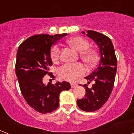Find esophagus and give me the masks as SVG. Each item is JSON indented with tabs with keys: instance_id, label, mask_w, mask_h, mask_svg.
I'll use <instances>...</instances> for the list:
<instances>
[{
	"instance_id": "esophagus-1",
	"label": "esophagus",
	"mask_w": 134,
	"mask_h": 134,
	"mask_svg": "<svg viewBox=\"0 0 134 134\" xmlns=\"http://www.w3.org/2000/svg\"><path fill=\"white\" fill-rule=\"evenodd\" d=\"M71 86L72 88H75V87H76L77 86H78V85H77L76 83H71Z\"/></svg>"
}]
</instances>
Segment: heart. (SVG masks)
I'll list each match as a JSON object with an SVG mask.
<instances>
[{"label":"heart","instance_id":"obj_1","mask_svg":"<svg viewBox=\"0 0 134 134\" xmlns=\"http://www.w3.org/2000/svg\"><path fill=\"white\" fill-rule=\"evenodd\" d=\"M67 43L70 47L77 52H80L82 60L88 65H92L97 59L95 50L89 48V42L80 36L71 37L67 40ZM59 48L58 46H54L51 50V58L54 62H57L59 58ZM86 69L80 63L65 64L59 69V76L61 78L69 82H75L79 77L85 74Z\"/></svg>","mask_w":134,"mask_h":134}]
</instances>
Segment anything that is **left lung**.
<instances>
[{
  "label": "left lung",
  "instance_id": "1",
  "mask_svg": "<svg viewBox=\"0 0 134 134\" xmlns=\"http://www.w3.org/2000/svg\"><path fill=\"white\" fill-rule=\"evenodd\" d=\"M82 33L91 39L99 50L98 66L92 73L85 78L88 82L94 80V83L91 88H88L87 84L83 86L86 87L85 97L76 101L80 109L93 112L101 108L111 93L117 72V58L113 43L108 37L93 30Z\"/></svg>",
  "mask_w": 134,
  "mask_h": 134
}]
</instances>
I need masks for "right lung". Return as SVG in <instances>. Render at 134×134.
Listing matches in <instances>:
<instances>
[{
    "instance_id": "right-lung-1",
    "label": "right lung",
    "mask_w": 134,
    "mask_h": 134,
    "mask_svg": "<svg viewBox=\"0 0 134 134\" xmlns=\"http://www.w3.org/2000/svg\"><path fill=\"white\" fill-rule=\"evenodd\" d=\"M67 35H36L21 43L17 50L15 73L21 93L29 106L43 114L56 110L59 106L60 93L71 89L70 83L65 81L47 85L43 82L47 74L54 78L52 72H48L52 65L51 47Z\"/></svg>"
}]
</instances>
